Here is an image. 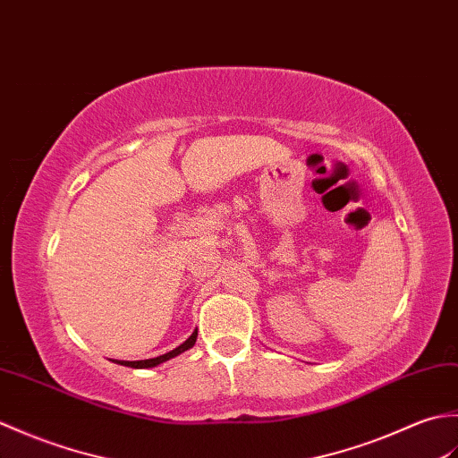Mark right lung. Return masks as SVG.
Returning a JSON list of instances; mask_svg holds the SVG:
<instances>
[{"label": "right lung", "mask_w": 458, "mask_h": 458, "mask_svg": "<svg viewBox=\"0 0 458 458\" xmlns=\"http://www.w3.org/2000/svg\"><path fill=\"white\" fill-rule=\"evenodd\" d=\"M196 339H198V329L190 335V337L180 344V347H176L174 351H170L166 354H160V357L157 359H147V360H119V364H123V367H131V369H152V367H158L160 362H166L170 359L178 357V354H182L184 351L191 349L196 344Z\"/></svg>", "instance_id": "right-lung-1"}]
</instances>
